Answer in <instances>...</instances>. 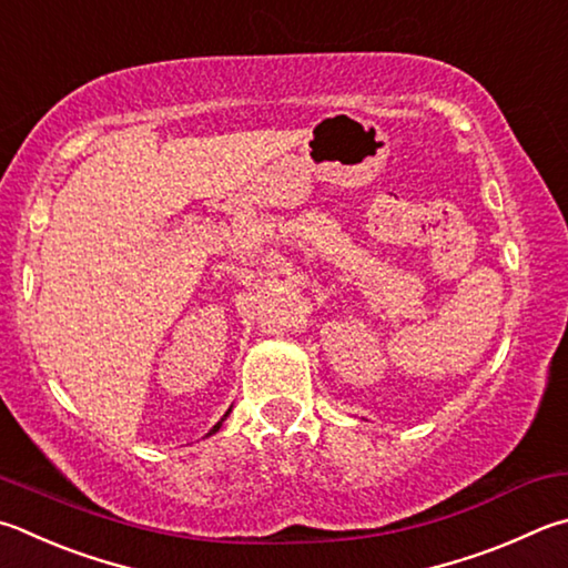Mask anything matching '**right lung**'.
<instances>
[{"label": "right lung", "instance_id": "add662e5", "mask_svg": "<svg viewBox=\"0 0 568 568\" xmlns=\"http://www.w3.org/2000/svg\"><path fill=\"white\" fill-rule=\"evenodd\" d=\"M229 412H231V409H229ZM229 412H225V415L221 417V422H219V425H215V427H213V429L209 432V435H215V432H219V429H221V425H223V419H225V417H229Z\"/></svg>", "mask_w": 568, "mask_h": 568}]
</instances>
